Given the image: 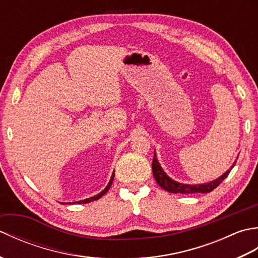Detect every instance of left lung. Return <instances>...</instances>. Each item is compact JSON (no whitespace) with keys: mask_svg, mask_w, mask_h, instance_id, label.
Here are the masks:
<instances>
[{"mask_svg":"<svg viewBox=\"0 0 258 258\" xmlns=\"http://www.w3.org/2000/svg\"><path fill=\"white\" fill-rule=\"evenodd\" d=\"M236 162H234L231 168L224 173L222 176L216 178L215 180H212V182L204 183V184H196V185H190V184H182L178 183L176 180L172 179L169 176H167V174L163 171L162 166L160 165V163L156 160V154L154 153V158H153V163H152V169H153V175H154V178L157 182V184L161 186L163 189H165L166 191H169V193H174V194H195V193H210L214 188H216L218 185H220L224 179H225L229 172L232 171V168L235 166Z\"/></svg>","mask_w":258,"mask_h":258,"instance_id":"8db88e82","label":"left lung"}]
</instances>
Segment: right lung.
<instances>
[{"instance_id":"obj_1","label":"right lung","mask_w":258,"mask_h":258,"mask_svg":"<svg viewBox=\"0 0 258 258\" xmlns=\"http://www.w3.org/2000/svg\"><path fill=\"white\" fill-rule=\"evenodd\" d=\"M113 179H114V173L112 174V177H111V180H109L108 182V184H107V186L105 188H104L100 194H97V195H95V196H93V197H90V199H86V200H83V201H79V202H75V203H78V204H86V203H90V202H93V201H96V200H98V199H101V197L106 193V191L109 189V187H111V185H112V183H113ZM62 204V203H61ZM71 204V203H70Z\"/></svg>"}]
</instances>
